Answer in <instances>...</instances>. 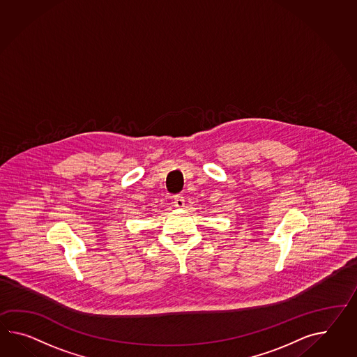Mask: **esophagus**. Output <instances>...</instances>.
<instances>
[{
  "instance_id": "34e87169",
  "label": "esophagus",
  "mask_w": 357,
  "mask_h": 357,
  "mask_svg": "<svg viewBox=\"0 0 357 357\" xmlns=\"http://www.w3.org/2000/svg\"><path fill=\"white\" fill-rule=\"evenodd\" d=\"M174 204L178 209H182V208H184V197L181 195H176L174 197Z\"/></svg>"
}]
</instances>
